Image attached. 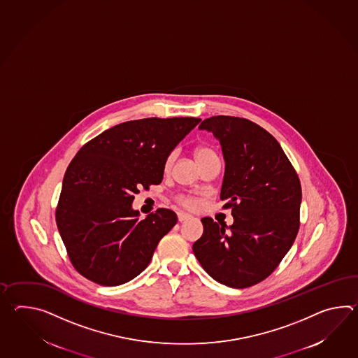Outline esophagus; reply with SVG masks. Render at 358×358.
<instances>
[{
  "label": "esophagus",
  "mask_w": 358,
  "mask_h": 358,
  "mask_svg": "<svg viewBox=\"0 0 358 358\" xmlns=\"http://www.w3.org/2000/svg\"><path fill=\"white\" fill-rule=\"evenodd\" d=\"M177 217H178V221H180V222H183V221L190 220L191 218V215H189V213H185V212H178Z\"/></svg>",
  "instance_id": "obj_1"
}]
</instances>
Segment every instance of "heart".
<instances>
[{"label": "heart", "instance_id": "heart-1", "mask_svg": "<svg viewBox=\"0 0 358 358\" xmlns=\"http://www.w3.org/2000/svg\"><path fill=\"white\" fill-rule=\"evenodd\" d=\"M194 155H195V159L198 162L199 166H201L203 163H206L208 160L217 158V154H215V151L212 150V149H209V148H206V146H198V148H195ZM175 158V151H171V152L168 154L166 160H164V168H166V169L171 168ZM177 203L181 204L182 207L189 208V209H195V208L199 207L198 199L190 196V195H181V196H178V198H177Z\"/></svg>", "mask_w": 358, "mask_h": 358}]
</instances>
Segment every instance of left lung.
Instances as JSON below:
<instances>
[{
	"instance_id": "8db88e82",
	"label": "left lung",
	"mask_w": 358,
	"mask_h": 358,
	"mask_svg": "<svg viewBox=\"0 0 358 358\" xmlns=\"http://www.w3.org/2000/svg\"><path fill=\"white\" fill-rule=\"evenodd\" d=\"M220 140L226 162L221 199L234 223L206 217L192 250L210 278L244 289L268 278L299 230L302 187L273 136L252 120L215 115L203 120Z\"/></svg>"
}]
</instances>
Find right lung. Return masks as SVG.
Returning a JSON list of instances; mask_svg holds the SVG:
<instances>
[{
    "label": "right lung",
    "instance_id": "right-lung-1",
    "mask_svg": "<svg viewBox=\"0 0 358 358\" xmlns=\"http://www.w3.org/2000/svg\"><path fill=\"white\" fill-rule=\"evenodd\" d=\"M200 120H129L103 131L76 154L64 176L56 224L83 278L120 285L148 267L177 215L159 208L140 220L131 204L141 187L162 182L168 154Z\"/></svg>",
    "mask_w": 358,
    "mask_h": 358
}]
</instances>
